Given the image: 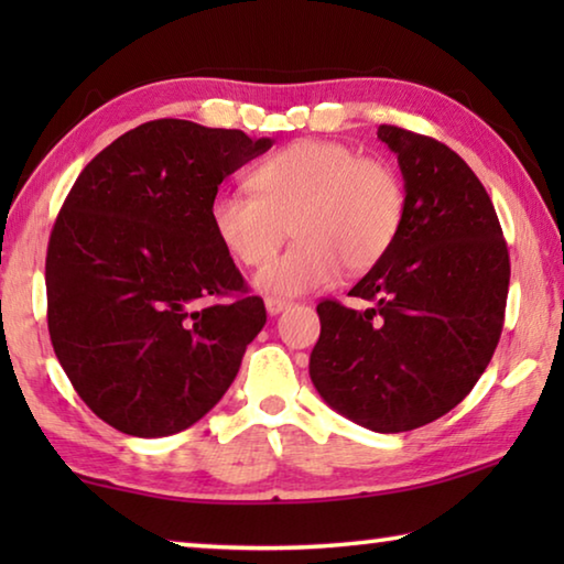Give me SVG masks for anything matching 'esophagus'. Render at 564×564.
I'll list each match as a JSON object with an SVG mask.
<instances>
[{
    "label": "esophagus",
    "instance_id": "34e87169",
    "mask_svg": "<svg viewBox=\"0 0 564 564\" xmlns=\"http://www.w3.org/2000/svg\"><path fill=\"white\" fill-rule=\"evenodd\" d=\"M289 305H291V301L279 299V295H269V299H265V311H269L271 316H279V313H283Z\"/></svg>",
    "mask_w": 564,
    "mask_h": 564
}]
</instances>
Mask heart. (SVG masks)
<instances>
[{
  "instance_id": "b5f03b06",
  "label": "heart",
  "mask_w": 564,
  "mask_h": 564,
  "mask_svg": "<svg viewBox=\"0 0 564 564\" xmlns=\"http://www.w3.org/2000/svg\"><path fill=\"white\" fill-rule=\"evenodd\" d=\"M256 191H218L212 224L234 259L263 265L293 223L300 241L256 273V289L301 295L336 283L343 269L370 271L405 221L398 171L336 141L301 139L253 171Z\"/></svg>"
}]
</instances>
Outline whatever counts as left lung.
<instances>
[{
    "mask_svg": "<svg viewBox=\"0 0 564 564\" xmlns=\"http://www.w3.org/2000/svg\"><path fill=\"white\" fill-rule=\"evenodd\" d=\"M405 181L395 246L352 285L373 301H321L311 380L321 398L376 433L427 425L470 393L498 348L510 256L488 191L441 141L378 127Z\"/></svg>",
    "mask_w": 564,
    "mask_h": 564,
    "instance_id": "1",
    "label": "left lung"
}]
</instances>
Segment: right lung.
<instances>
[{"instance_id": "right-lung-1", "label": "right lung", "mask_w": 564, "mask_h": 564, "mask_svg": "<svg viewBox=\"0 0 564 564\" xmlns=\"http://www.w3.org/2000/svg\"><path fill=\"white\" fill-rule=\"evenodd\" d=\"M271 147L156 119L74 181L46 248V321L74 390L117 431H186L234 383L265 305L216 236L212 202Z\"/></svg>"}]
</instances>
